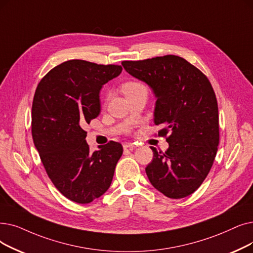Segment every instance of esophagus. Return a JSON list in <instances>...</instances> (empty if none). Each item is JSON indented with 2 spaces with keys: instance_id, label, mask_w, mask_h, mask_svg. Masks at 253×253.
I'll list each match as a JSON object with an SVG mask.
<instances>
[{
  "instance_id": "esophagus-1",
  "label": "esophagus",
  "mask_w": 253,
  "mask_h": 253,
  "mask_svg": "<svg viewBox=\"0 0 253 253\" xmlns=\"http://www.w3.org/2000/svg\"><path fill=\"white\" fill-rule=\"evenodd\" d=\"M134 147H135V145L133 144V142H124L123 144L124 150H133Z\"/></svg>"
}]
</instances>
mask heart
I'll return each instance as SVG.
<instances>
[{
  "label": "heart",
  "instance_id": "obj_1",
  "mask_svg": "<svg viewBox=\"0 0 253 253\" xmlns=\"http://www.w3.org/2000/svg\"><path fill=\"white\" fill-rule=\"evenodd\" d=\"M140 89H145V85L138 82H128L122 85V90L125 95H127L129 93H132L137 90H140Z\"/></svg>",
  "mask_w": 253,
  "mask_h": 253
}]
</instances>
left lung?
<instances>
[{"mask_svg": "<svg viewBox=\"0 0 253 253\" xmlns=\"http://www.w3.org/2000/svg\"><path fill=\"white\" fill-rule=\"evenodd\" d=\"M133 78L145 82L157 98L154 123L163 128L166 152L153 151L146 172L151 184L169 199L192 194L210 171L219 144L215 92L207 76L185 59L168 54L122 62Z\"/></svg>", "mask_w": 253, "mask_h": 253, "instance_id": "1", "label": "left lung"}]
</instances>
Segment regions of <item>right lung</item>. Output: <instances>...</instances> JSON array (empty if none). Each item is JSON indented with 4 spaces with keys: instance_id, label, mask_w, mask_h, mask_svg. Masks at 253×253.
I'll return each instance as SVG.
<instances>
[{
    "instance_id": "right-lung-1",
    "label": "right lung",
    "mask_w": 253,
    "mask_h": 253,
    "mask_svg": "<svg viewBox=\"0 0 253 253\" xmlns=\"http://www.w3.org/2000/svg\"><path fill=\"white\" fill-rule=\"evenodd\" d=\"M122 69L66 61L40 81L33 99L32 136L43 167L56 188L78 204H89L109 188L123 154L113 140L91 152L83 129L100 114L102 85Z\"/></svg>"
}]
</instances>
